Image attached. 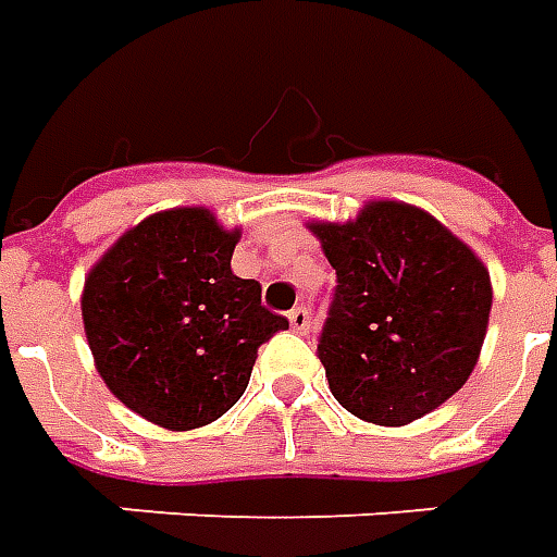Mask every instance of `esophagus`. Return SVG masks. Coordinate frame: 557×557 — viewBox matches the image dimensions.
<instances>
[{
  "mask_svg": "<svg viewBox=\"0 0 557 557\" xmlns=\"http://www.w3.org/2000/svg\"><path fill=\"white\" fill-rule=\"evenodd\" d=\"M289 325L292 331H298V334H310V327H313V313H310V307H295L289 310Z\"/></svg>",
  "mask_w": 557,
  "mask_h": 557,
  "instance_id": "1",
  "label": "esophagus"
}]
</instances>
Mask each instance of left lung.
Wrapping results in <instances>:
<instances>
[{"instance_id": "1", "label": "left lung", "mask_w": 557, "mask_h": 557, "mask_svg": "<svg viewBox=\"0 0 557 557\" xmlns=\"http://www.w3.org/2000/svg\"><path fill=\"white\" fill-rule=\"evenodd\" d=\"M310 230L337 271L319 334L331 394L379 426L438 409L478 363L490 271L438 220L403 202H370L358 220Z\"/></svg>"}]
</instances>
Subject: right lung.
I'll use <instances>...</instances> for the list:
<instances>
[{
	"mask_svg": "<svg viewBox=\"0 0 557 557\" xmlns=\"http://www.w3.org/2000/svg\"><path fill=\"white\" fill-rule=\"evenodd\" d=\"M238 232L206 208H172L125 232L91 268L83 325L98 373L158 426L196 430L242 399L262 343L286 315L232 274Z\"/></svg>",
	"mask_w": 557,
	"mask_h": 557,
	"instance_id": "obj_1",
	"label": "right lung"
}]
</instances>
